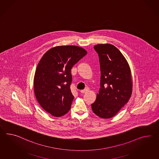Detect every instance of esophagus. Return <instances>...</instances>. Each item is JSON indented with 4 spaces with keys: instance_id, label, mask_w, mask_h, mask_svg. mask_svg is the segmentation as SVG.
Returning <instances> with one entry per match:
<instances>
[{
    "instance_id": "34e87169",
    "label": "esophagus",
    "mask_w": 159,
    "mask_h": 159,
    "mask_svg": "<svg viewBox=\"0 0 159 159\" xmlns=\"http://www.w3.org/2000/svg\"><path fill=\"white\" fill-rule=\"evenodd\" d=\"M88 90H89V89H88V88H85L84 89L81 90V91H80V92H81V93H85L86 91H87Z\"/></svg>"
}]
</instances>
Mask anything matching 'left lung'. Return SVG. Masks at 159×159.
I'll return each instance as SVG.
<instances>
[{
    "label": "left lung",
    "mask_w": 159,
    "mask_h": 159,
    "mask_svg": "<svg viewBox=\"0 0 159 159\" xmlns=\"http://www.w3.org/2000/svg\"><path fill=\"white\" fill-rule=\"evenodd\" d=\"M93 48L99 58L101 88L91 107L98 116L110 118L128 103L131 97V71L126 58L114 45L98 44Z\"/></svg>",
    "instance_id": "8db88e82"
}]
</instances>
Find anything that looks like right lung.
<instances>
[{
	"label": "right lung",
	"mask_w": 159,
	"mask_h": 159,
	"mask_svg": "<svg viewBox=\"0 0 159 159\" xmlns=\"http://www.w3.org/2000/svg\"><path fill=\"white\" fill-rule=\"evenodd\" d=\"M87 51L76 46H58L43 54L35 70L34 93L39 105L54 116L69 111L74 97L70 86L72 66Z\"/></svg>",
	"instance_id": "right-lung-1"
}]
</instances>
